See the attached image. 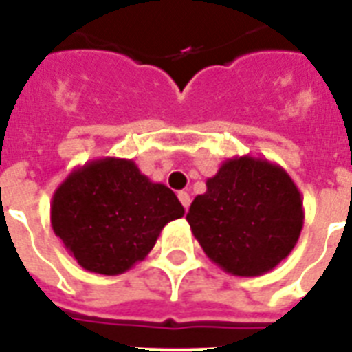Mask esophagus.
<instances>
[{
  "instance_id": "34e87169",
  "label": "esophagus",
  "mask_w": 352,
  "mask_h": 352,
  "mask_svg": "<svg viewBox=\"0 0 352 352\" xmlns=\"http://www.w3.org/2000/svg\"><path fill=\"white\" fill-rule=\"evenodd\" d=\"M179 201L182 203L184 210L190 208V203H192V199H190V193L188 192H179Z\"/></svg>"
}]
</instances>
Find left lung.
<instances>
[{
  "instance_id": "left-lung-1",
  "label": "left lung",
  "mask_w": 352,
  "mask_h": 352,
  "mask_svg": "<svg viewBox=\"0 0 352 352\" xmlns=\"http://www.w3.org/2000/svg\"><path fill=\"white\" fill-rule=\"evenodd\" d=\"M303 219V199L289 173L250 155L225 160L186 215L210 261L241 278L278 267L300 239Z\"/></svg>"
}]
</instances>
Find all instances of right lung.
Listing matches in <instances>:
<instances>
[{
	"instance_id": "obj_1",
	"label": "right lung",
	"mask_w": 352,
	"mask_h": 352,
	"mask_svg": "<svg viewBox=\"0 0 352 352\" xmlns=\"http://www.w3.org/2000/svg\"><path fill=\"white\" fill-rule=\"evenodd\" d=\"M184 208L170 188L129 159L104 157L73 170L51 201V226L80 267L118 276L148 256Z\"/></svg>"
}]
</instances>
